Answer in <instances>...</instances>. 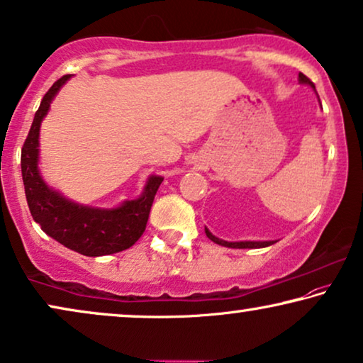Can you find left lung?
Wrapping results in <instances>:
<instances>
[{
	"label": "left lung",
	"mask_w": 363,
	"mask_h": 363,
	"mask_svg": "<svg viewBox=\"0 0 363 363\" xmlns=\"http://www.w3.org/2000/svg\"><path fill=\"white\" fill-rule=\"evenodd\" d=\"M299 82L301 84L311 85L315 90V85L308 77H306L304 74H299ZM206 235L212 240L213 243L222 245V247H228V248H263V247H269V245L274 243V242H225V240H220V238H217L216 235H212L211 232H208V228H206Z\"/></svg>",
	"instance_id": "obj_1"
}]
</instances>
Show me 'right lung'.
<instances>
[{
  "label": "right lung",
  "mask_w": 363,
  "mask_h": 363,
  "mask_svg": "<svg viewBox=\"0 0 363 363\" xmlns=\"http://www.w3.org/2000/svg\"><path fill=\"white\" fill-rule=\"evenodd\" d=\"M70 75H64L43 96L21 151V172L30 216L40 228L74 252L101 257L133 247L145 232L155 196L164 177L151 176L141 197L116 208L79 206L50 189L39 174V128L50 101Z\"/></svg>",
  "instance_id": "add662e5"
}]
</instances>
